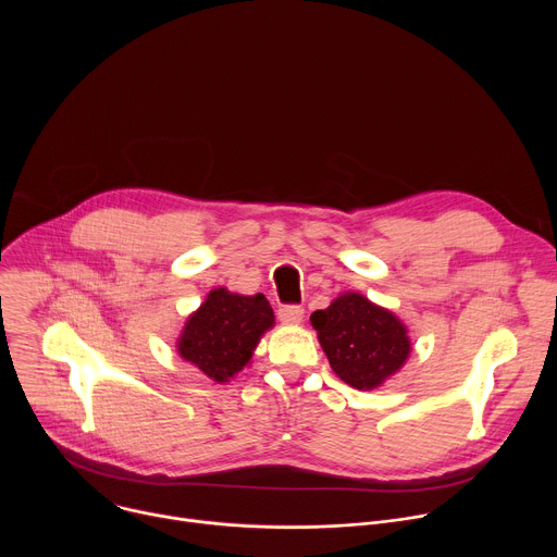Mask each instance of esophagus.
Wrapping results in <instances>:
<instances>
[{
  "label": "esophagus",
  "mask_w": 557,
  "mask_h": 557,
  "mask_svg": "<svg viewBox=\"0 0 557 557\" xmlns=\"http://www.w3.org/2000/svg\"><path fill=\"white\" fill-rule=\"evenodd\" d=\"M280 322L286 326H297L304 320V308L301 306H282L277 310Z\"/></svg>",
  "instance_id": "34e87169"
}]
</instances>
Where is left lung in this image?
I'll use <instances>...</instances> for the list:
<instances>
[{
  "mask_svg": "<svg viewBox=\"0 0 557 557\" xmlns=\"http://www.w3.org/2000/svg\"><path fill=\"white\" fill-rule=\"evenodd\" d=\"M333 372L357 389H374L399 372L412 350L408 326L392 310L346 290L310 314Z\"/></svg>",
  "mask_w": 557,
  "mask_h": 557,
  "instance_id": "1",
  "label": "left lung"
}]
</instances>
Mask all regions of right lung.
Wrapping results in <instances>:
<instances>
[{
	"label": "right lung",
	"mask_w": 557,
	"mask_h": 557,
	"mask_svg": "<svg viewBox=\"0 0 557 557\" xmlns=\"http://www.w3.org/2000/svg\"><path fill=\"white\" fill-rule=\"evenodd\" d=\"M273 326L275 314L262 293L240 295L220 286L187 317L176 350L211 381L226 383L251 363L262 335Z\"/></svg>",
	"instance_id": "obj_1"
}]
</instances>
